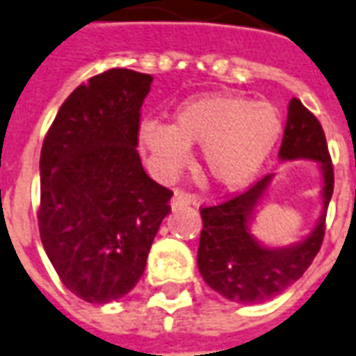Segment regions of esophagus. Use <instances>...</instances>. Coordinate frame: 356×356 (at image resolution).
I'll return each instance as SVG.
<instances>
[{
  "mask_svg": "<svg viewBox=\"0 0 356 356\" xmlns=\"http://www.w3.org/2000/svg\"><path fill=\"white\" fill-rule=\"evenodd\" d=\"M189 204H195V206H197L198 198L195 197V195H191V193L175 191L172 200H170V206H172V208L176 209V208H181V206H189Z\"/></svg>",
  "mask_w": 356,
  "mask_h": 356,
  "instance_id": "1",
  "label": "esophagus"
}]
</instances>
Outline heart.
Segmentation results:
<instances>
[{
  "mask_svg": "<svg viewBox=\"0 0 356 356\" xmlns=\"http://www.w3.org/2000/svg\"><path fill=\"white\" fill-rule=\"evenodd\" d=\"M282 122L267 102L209 95L184 102L175 124L147 120L139 143L161 180L175 178L189 161V145H202V165L222 187H239L258 172L277 145Z\"/></svg>",
  "mask_w": 356,
  "mask_h": 356,
  "instance_id": "heart-1",
  "label": "heart"
}]
</instances>
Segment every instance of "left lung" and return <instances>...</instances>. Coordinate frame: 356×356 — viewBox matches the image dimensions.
I'll list each match as a JSON object with an SVG mask.
<instances>
[{
	"label": "left lung",
	"instance_id": "obj_1",
	"mask_svg": "<svg viewBox=\"0 0 356 356\" xmlns=\"http://www.w3.org/2000/svg\"><path fill=\"white\" fill-rule=\"evenodd\" d=\"M280 159H314L323 170V216L302 243L267 249L249 234L252 209L273 176L213 206H204L198 243V269L211 290L236 302H261L299 280L321 249L325 217L334 191V169L321 124L299 98H291L284 128Z\"/></svg>",
	"mask_w": 356,
	"mask_h": 356
}]
</instances>
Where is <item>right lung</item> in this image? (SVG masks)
I'll return each instance as SVG.
<instances>
[{
  "label": "right lung",
  "instance_id": "obj_1",
  "mask_svg": "<svg viewBox=\"0 0 356 356\" xmlns=\"http://www.w3.org/2000/svg\"><path fill=\"white\" fill-rule=\"evenodd\" d=\"M150 74L111 68L81 83L44 137L38 230L74 296L111 302L145 273L172 191L145 172L140 107Z\"/></svg>",
  "mask_w": 356,
  "mask_h": 356
}]
</instances>
